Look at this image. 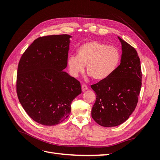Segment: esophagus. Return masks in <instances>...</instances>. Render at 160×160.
<instances>
[{"mask_svg":"<svg viewBox=\"0 0 160 160\" xmlns=\"http://www.w3.org/2000/svg\"><path fill=\"white\" fill-rule=\"evenodd\" d=\"M81 89H82V91H85L87 89H88V88L85 84H83L81 85Z\"/></svg>","mask_w":160,"mask_h":160,"instance_id":"1","label":"esophagus"}]
</instances>
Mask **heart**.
I'll return each instance as SVG.
<instances>
[{
  "instance_id": "obj_1",
  "label": "heart",
  "mask_w": 160,
  "mask_h": 160,
  "mask_svg": "<svg viewBox=\"0 0 160 160\" xmlns=\"http://www.w3.org/2000/svg\"><path fill=\"white\" fill-rule=\"evenodd\" d=\"M121 61V53L117 47L108 46L96 41L87 42L77 50V56L67 60L69 70L72 77L87 72L97 81L107 79L117 69Z\"/></svg>"
}]
</instances>
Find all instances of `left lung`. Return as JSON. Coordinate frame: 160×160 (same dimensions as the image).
I'll use <instances>...</instances> for the list:
<instances>
[{
  "label": "left lung",
  "instance_id": "1",
  "mask_svg": "<svg viewBox=\"0 0 160 160\" xmlns=\"http://www.w3.org/2000/svg\"><path fill=\"white\" fill-rule=\"evenodd\" d=\"M122 43L121 63L107 79L91 87L96 93L91 117L103 127H115L126 121L136 108L142 87L140 59L134 48Z\"/></svg>",
  "mask_w": 160,
  "mask_h": 160
}]
</instances>
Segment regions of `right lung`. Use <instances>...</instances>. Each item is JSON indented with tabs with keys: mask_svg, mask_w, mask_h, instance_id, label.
<instances>
[{
	"mask_svg": "<svg viewBox=\"0 0 160 160\" xmlns=\"http://www.w3.org/2000/svg\"><path fill=\"white\" fill-rule=\"evenodd\" d=\"M68 35L38 37L19 61L17 93L23 109L35 122L55 125L69 117L71 105L81 93L80 82L62 71L67 65Z\"/></svg>",
	"mask_w": 160,
	"mask_h": 160,
	"instance_id": "1",
	"label": "right lung"
}]
</instances>
